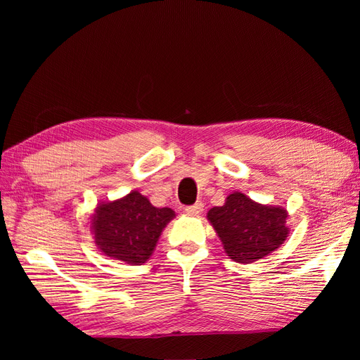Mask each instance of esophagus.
I'll return each instance as SVG.
<instances>
[{
	"mask_svg": "<svg viewBox=\"0 0 360 360\" xmlns=\"http://www.w3.org/2000/svg\"><path fill=\"white\" fill-rule=\"evenodd\" d=\"M202 209H204L202 202H195L193 205H188L186 209H184V212H186L189 216H198V214H201Z\"/></svg>",
	"mask_w": 360,
	"mask_h": 360,
	"instance_id": "obj_1",
	"label": "esophagus"
}]
</instances>
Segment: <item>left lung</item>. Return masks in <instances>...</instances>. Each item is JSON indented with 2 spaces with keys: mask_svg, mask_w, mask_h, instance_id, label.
<instances>
[{
  "mask_svg": "<svg viewBox=\"0 0 360 360\" xmlns=\"http://www.w3.org/2000/svg\"><path fill=\"white\" fill-rule=\"evenodd\" d=\"M207 219L221 238L225 254L242 264L275 252L290 234L284 207L255 202L243 192L228 195L224 205L209 210Z\"/></svg>",
  "mask_w": 360,
  "mask_h": 360,
  "instance_id": "left-lung-1",
  "label": "left lung"
}]
</instances>
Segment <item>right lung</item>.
I'll use <instances>...</instances> for the list:
<instances>
[{
  "mask_svg": "<svg viewBox=\"0 0 360 360\" xmlns=\"http://www.w3.org/2000/svg\"><path fill=\"white\" fill-rule=\"evenodd\" d=\"M176 212L158 209L147 197L132 191L126 197L97 204L91 216V234L106 257L139 266L153 254L159 237Z\"/></svg>",
  "mask_w": 360,
  "mask_h": 360,
  "instance_id": "right-lung-1",
  "label": "right lung"
}]
</instances>
